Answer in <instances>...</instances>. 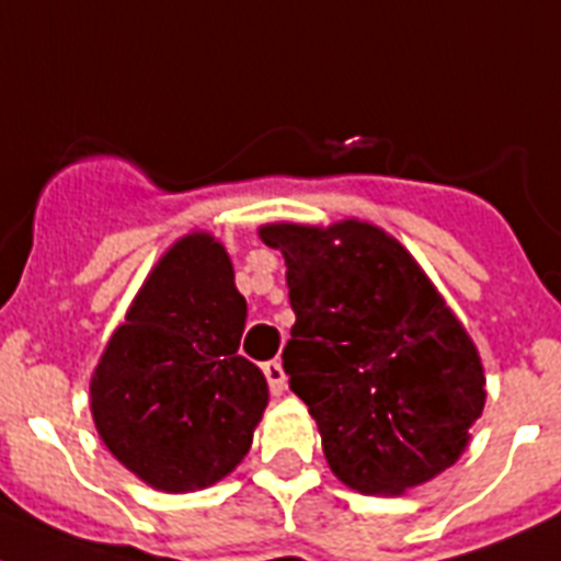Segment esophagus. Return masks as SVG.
Instances as JSON below:
<instances>
[{
  "mask_svg": "<svg viewBox=\"0 0 561 561\" xmlns=\"http://www.w3.org/2000/svg\"><path fill=\"white\" fill-rule=\"evenodd\" d=\"M262 370H265L267 388H271L273 397H279V393H285V388H288V376H285V370H282L279 362H276V359L265 362V365H262Z\"/></svg>",
  "mask_w": 561,
  "mask_h": 561,
  "instance_id": "1",
  "label": "esophagus"
}]
</instances>
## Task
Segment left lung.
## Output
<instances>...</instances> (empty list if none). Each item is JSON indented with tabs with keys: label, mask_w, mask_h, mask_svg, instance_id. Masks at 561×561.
Wrapping results in <instances>:
<instances>
[{
	"label": "left lung",
	"mask_w": 561,
	"mask_h": 561,
	"mask_svg": "<svg viewBox=\"0 0 561 561\" xmlns=\"http://www.w3.org/2000/svg\"><path fill=\"white\" fill-rule=\"evenodd\" d=\"M288 265L282 351L324 459L359 493H404L465 454L484 408L477 345L416 259L359 219L262 225Z\"/></svg>",
	"instance_id": "obj_1"
}]
</instances>
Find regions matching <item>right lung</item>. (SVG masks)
Listing matches in <instances>:
<instances>
[{
  "label": "right lung",
  "instance_id": "obj_1",
  "mask_svg": "<svg viewBox=\"0 0 561 561\" xmlns=\"http://www.w3.org/2000/svg\"><path fill=\"white\" fill-rule=\"evenodd\" d=\"M248 305L222 242L193 230L168 248L91 379L96 431L150 488L199 491L251 450L265 374L239 356Z\"/></svg>",
  "mask_w": 561,
  "mask_h": 561
}]
</instances>
